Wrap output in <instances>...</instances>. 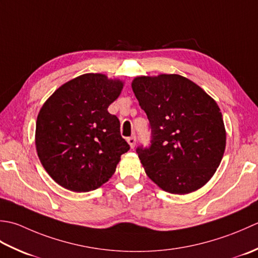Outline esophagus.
I'll list each match as a JSON object with an SVG mask.
<instances>
[{"mask_svg":"<svg viewBox=\"0 0 258 258\" xmlns=\"http://www.w3.org/2000/svg\"><path fill=\"white\" fill-rule=\"evenodd\" d=\"M127 141H128V144H129V146H130V148L134 149L135 146H136V137H135V136L129 137V138L127 139Z\"/></svg>","mask_w":258,"mask_h":258,"instance_id":"34e87169","label":"esophagus"}]
</instances>
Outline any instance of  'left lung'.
Here are the masks:
<instances>
[{
  "mask_svg": "<svg viewBox=\"0 0 258 258\" xmlns=\"http://www.w3.org/2000/svg\"><path fill=\"white\" fill-rule=\"evenodd\" d=\"M131 87L151 128L149 148H137L147 176L162 190L177 195L206 185L226 147L216 101L179 75L137 77Z\"/></svg>",
  "mask_w": 258,
  "mask_h": 258,
  "instance_id": "1",
  "label": "left lung"
}]
</instances>
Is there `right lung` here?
<instances>
[{"label":"right lung","mask_w":258,"mask_h":258,"mask_svg":"<svg viewBox=\"0 0 258 258\" xmlns=\"http://www.w3.org/2000/svg\"><path fill=\"white\" fill-rule=\"evenodd\" d=\"M122 88L119 79L86 73L57 88L40 109L36 152L46 172L63 188L87 192L102 186L129 150L119 119L108 112Z\"/></svg>","instance_id":"right-lung-1"}]
</instances>
